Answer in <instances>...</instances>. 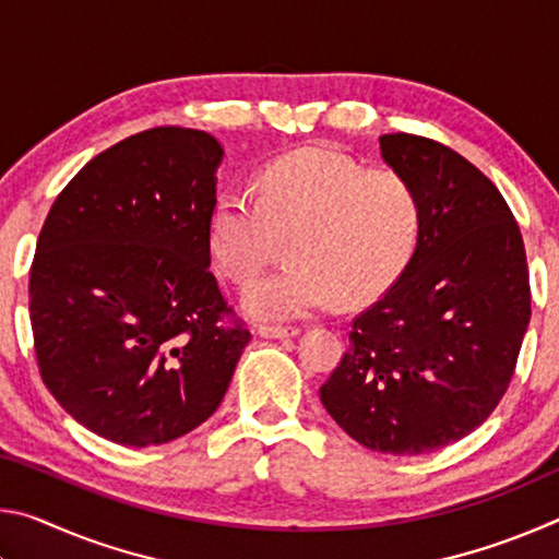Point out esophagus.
<instances>
[{"label": "esophagus", "instance_id": "obj_1", "mask_svg": "<svg viewBox=\"0 0 559 559\" xmlns=\"http://www.w3.org/2000/svg\"><path fill=\"white\" fill-rule=\"evenodd\" d=\"M259 335L269 340H283L300 335V328L296 325H259Z\"/></svg>", "mask_w": 559, "mask_h": 559}]
</instances>
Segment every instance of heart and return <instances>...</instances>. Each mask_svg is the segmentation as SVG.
Returning <instances> with one entry per match:
<instances>
[{"mask_svg":"<svg viewBox=\"0 0 559 559\" xmlns=\"http://www.w3.org/2000/svg\"><path fill=\"white\" fill-rule=\"evenodd\" d=\"M421 204L394 169H365L328 147L273 159L257 177V197L222 189L206 216L212 259L246 286L283 251L293 261L246 290L243 310L290 320L345 302H367L392 286L414 259Z\"/></svg>","mask_w":559,"mask_h":559,"instance_id":"1","label":"heart"}]
</instances>
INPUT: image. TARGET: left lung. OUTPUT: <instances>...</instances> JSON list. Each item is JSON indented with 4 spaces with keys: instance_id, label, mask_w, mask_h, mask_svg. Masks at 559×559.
<instances>
[{
    "instance_id": "left-lung-1",
    "label": "left lung",
    "mask_w": 559,
    "mask_h": 559,
    "mask_svg": "<svg viewBox=\"0 0 559 559\" xmlns=\"http://www.w3.org/2000/svg\"><path fill=\"white\" fill-rule=\"evenodd\" d=\"M380 150L419 197V246L353 320L320 402L362 447L419 456L468 437L503 400L530 323L527 261L503 194L466 157L409 132Z\"/></svg>"
}]
</instances>
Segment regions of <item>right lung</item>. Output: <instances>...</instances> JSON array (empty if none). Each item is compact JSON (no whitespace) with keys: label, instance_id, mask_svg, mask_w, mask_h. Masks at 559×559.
<instances>
[{"label":"right lung","instance_id":"add662e5","mask_svg":"<svg viewBox=\"0 0 559 559\" xmlns=\"http://www.w3.org/2000/svg\"><path fill=\"white\" fill-rule=\"evenodd\" d=\"M224 150L153 128L93 157L36 241L29 316L44 384L120 447L185 437L222 404L251 333L224 325L206 216Z\"/></svg>","mask_w":559,"mask_h":559}]
</instances>
